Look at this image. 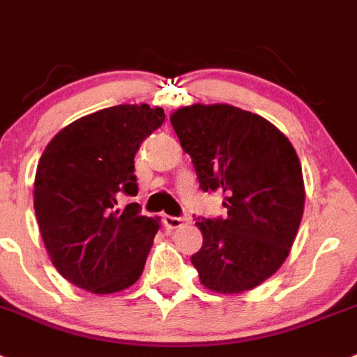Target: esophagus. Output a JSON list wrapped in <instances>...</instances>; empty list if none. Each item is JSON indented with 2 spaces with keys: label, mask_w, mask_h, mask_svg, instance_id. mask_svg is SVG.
Segmentation results:
<instances>
[{
  "label": "esophagus",
  "mask_w": 357,
  "mask_h": 357,
  "mask_svg": "<svg viewBox=\"0 0 357 357\" xmlns=\"http://www.w3.org/2000/svg\"><path fill=\"white\" fill-rule=\"evenodd\" d=\"M185 222H187V219H185V217H174V215H167L165 217V226H167V228H170V230L181 228Z\"/></svg>",
  "instance_id": "1"
}]
</instances>
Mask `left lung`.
Here are the masks:
<instances>
[{
    "label": "left lung",
    "mask_w": 357,
    "mask_h": 357,
    "mask_svg": "<svg viewBox=\"0 0 357 357\" xmlns=\"http://www.w3.org/2000/svg\"><path fill=\"white\" fill-rule=\"evenodd\" d=\"M199 187L222 192L226 217H197L203 246L190 257L206 289L243 293L289 255L303 213L302 165L268 120L228 104H194L170 116Z\"/></svg>",
    "instance_id": "left-lung-1"
}]
</instances>
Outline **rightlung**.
<instances>
[{
  "label": "right lung",
  "mask_w": 357,
  "mask_h": 357,
  "mask_svg": "<svg viewBox=\"0 0 357 357\" xmlns=\"http://www.w3.org/2000/svg\"><path fill=\"white\" fill-rule=\"evenodd\" d=\"M165 122L161 107L113 105L82 116L46 145L36 172L33 208L48 255L66 280L97 294L132 286L160 230L136 196L135 156Z\"/></svg>",
  "instance_id": "add662e5"
}]
</instances>
